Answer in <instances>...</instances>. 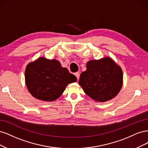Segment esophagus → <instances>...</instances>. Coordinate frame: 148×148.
<instances>
[{
  "label": "esophagus",
  "mask_w": 148,
  "mask_h": 148,
  "mask_svg": "<svg viewBox=\"0 0 148 148\" xmlns=\"http://www.w3.org/2000/svg\"><path fill=\"white\" fill-rule=\"evenodd\" d=\"M75 75L76 76V77H77V80L78 81V79H79V73H78V72H77V73H75Z\"/></svg>",
  "instance_id": "1"
}]
</instances>
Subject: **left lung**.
I'll use <instances>...</instances> for the list:
<instances>
[{"label": "left lung", "mask_w": 148, "mask_h": 148, "mask_svg": "<svg viewBox=\"0 0 148 148\" xmlns=\"http://www.w3.org/2000/svg\"><path fill=\"white\" fill-rule=\"evenodd\" d=\"M79 84L96 102H104L117 96L123 85L121 67L109 57L87 62L86 70L80 75Z\"/></svg>", "instance_id": "1"}]
</instances>
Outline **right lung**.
Here are the masks:
<instances>
[{
  "label": "right lung",
  "instance_id": "obj_1",
  "mask_svg": "<svg viewBox=\"0 0 148 148\" xmlns=\"http://www.w3.org/2000/svg\"><path fill=\"white\" fill-rule=\"evenodd\" d=\"M25 84L34 97L42 101L52 102L59 98L70 83L77 78L61 66L56 59L41 57L27 65L25 70Z\"/></svg>",
  "mask_w": 148,
  "mask_h": 148
}]
</instances>
